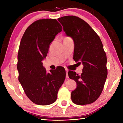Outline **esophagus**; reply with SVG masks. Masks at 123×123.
Here are the masks:
<instances>
[{
  "label": "esophagus",
  "mask_w": 123,
  "mask_h": 123,
  "mask_svg": "<svg viewBox=\"0 0 123 123\" xmlns=\"http://www.w3.org/2000/svg\"><path fill=\"white\" fill-rule=\"evenodd\" d=\"M66 78H68V70L67 69H66Z\"/></svg>",
  "instance_id": "34e87169"
}]
</instances>
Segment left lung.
Wrapping results in <instances>:
<instances>
[{
	"label": "left lung",
	"instance_id": "1",
	"mask_svg": "<svg viewBox=\"0 0 123 123\" xmlns=\"http://www.w3.org/2000/svg\"><path fill=\"white\" fill-rule=\"evenodd\" d=\"M57 19L67 36L74 41L73 59L84 66L81 75L68 72L69 78L77 85L71 93L72 100L79 105L94 103L100 95L107 76L106 54L101 39L87 23L78 17L67 16Z\"/></svg>",
	"mask_w": 123,
	"mask_h": 123
}]
</instances>
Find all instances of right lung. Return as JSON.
Returning a JSON list of instances; mask_svg holds the SVG:
<instances>
[{
	"label": "right lung",
	"instance_id": "obj_1",
	"mask_svg": "<svg viewBox=\"0 0 123 123\" xmlns=\"http://www.w3.org/2000/svg\"><path fill=\"white\" fill-rule=\"evenodd\" d=\"M62 28L55 19H39L26 29L18 53V80L29 99L39 105L53 104L66 78L60 67L47 73L42 62L48 53L50 44Z\"/></svg>",
	"mask_w": 123,
	"mask_h": 123
}]
</instances>
